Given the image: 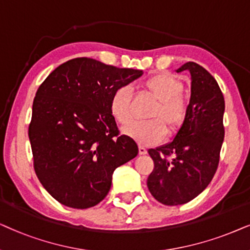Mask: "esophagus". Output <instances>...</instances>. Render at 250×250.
I'll return each mask as SVG.
<instances>
[{
  "label": "esophagus",
  "mask_w": 250,
  "mask_h": 250,
  "mask_svg": "<svg viewBox=\"0 0 250 250\" xmlns=\"http://www.w3.org/2000/svg\"><path fill=\"white\" fill-rule=\"evenodd\" d=\"M138 152H139V154H141V155H144V154H146V153H147V149H146L144 146H139Z\"/></svg>",
  "instance_id": "34e87169"
}]
</instances>
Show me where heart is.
Here are the masks:
<instances>
[{
    "label": "heart",
    "instance_id": "heart-1",
    "mask_svg": "<svg viewBox=\"0 0 250 250\" xmlns=\"http://www.w3.org/2000/svg\"><path fill=\"white\" fill-rule=\"evenodd\" d=\"M143 86L153 98L156 106L152 109L147 122H134L123 128V132L142 145L160 143L166 136V127L172 132L181 127L188 112V99L182 95L183 83L174 75L160 73L148 78ZM131 94L128 86H119L111 95L108 109L112 118L120 125L131 120Z\"/></svg>",
    "mask_w": 250,
    "mask_h": 250
}]
</instances>
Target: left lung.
<instances>
[{"instance_id":"1","label":"left lung","mask_w":250,"mask_h":250,"mask_svg":"<svg viewBox=\"0 0 250 250\" xmlns=\"http://www.w3.org/2000/svg\"><path fill=\"white\" fill-rule=\"evenodd\" d=\"M183 71L191 73L184 122L172 142L148 149L154 169L147 188L166 206L184 205L207 188L217 170L224 141L225 102L218 83L197 62H185L176 72Z\"/></svg>"}]
</instances>
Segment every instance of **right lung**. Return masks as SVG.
Masks as SVG:
<instances>
[{
  "mask_svg": "<svg viewBox=\"0 0 250 250\" xmlns=\"http://www.w3.org/2000/svg\"><path fill=\"white\" fill-rule=\"evenodd\" d=\"M142 75L82 57L58 66L39 86L28 128L34 170L62 205H98L115 169L138 154L134 139L120 135L108 103L116 88Z\"/></svg>",
  "mask_w": 250,
  "mask_h": 250,
  "instance_id": "1",
  "label": "right lung"
}]
</instances>
